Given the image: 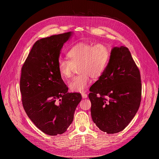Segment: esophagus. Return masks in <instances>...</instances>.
<instances>
[{
	"label": "esophagus",
	"mask_w": 159,
	"mask_h": 159,
	"mask_svg": "<svg viewBox=\"0 0 159 159\" xmlns=\"http://www.w3.org/2000/svg\"><path fill=\"white\" fill-rule=\"evenodd\" d=\"M81 95H82V97H83V98H86L87 97H88V96H87V94L85 93H83Z\"/></svg>",
	"instance_id": "34e87169"
}]
</instances>
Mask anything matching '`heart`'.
<instances>
[{"label":"heart","instance_id":"b5f03b06","mask_svg":"<svg viewBox=\"0 0 159 159\" xmlns=\"http://www.w3.org/2000/svg\"><path fill=\"white\" fill-rule=\"evenodd\" d=\"M110 55L109 49L103 43L80 42L68 51L69 60H59L58 70L63 78L69 79L72 75L73 66L79 65L80 75L69 82V87L73 92L83 93L91 83V76L98 78L104 73Z\"/></svg>","mask_w":159,"mask_h":159}]
</instances>
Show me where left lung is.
<instances>
[{
	"instance_id": "left-lung-1",
	"label": "left lung",
	"mask_w": 159,
	"mask_h": 159,
	"mask_svg": "<svg viewBox=\"0 0 159 159\" xmlns=\"http://www.w3.org/2000/svg\"><path fill=\"white\" fill-rule=\"evenodd\" d=\"M90 92L91 116L96 126L108 134L124 130L141 100L140 73L127 48H112L104 73Z\"/></svg>"
}]
</instances>
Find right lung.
<instances>
[{
  "instance_id": "add662e5",
  "label": "right lung",
  "mask_w": 159,
  "mask_h": 159,
  "mask_svg": "<svg viewBox=\"0 0 159 159\" xmlns=\"http://www.w3.org/2000/svg\"><path fill=\"white\" fill-rule=\"evenodd\" d=\"M73 35L69 32L38 40L22 68L20 84L24 110L49 135L66 131L82 99L79 93H68L57 68L61 49Z\"/></svg>"
}]
</instances>
